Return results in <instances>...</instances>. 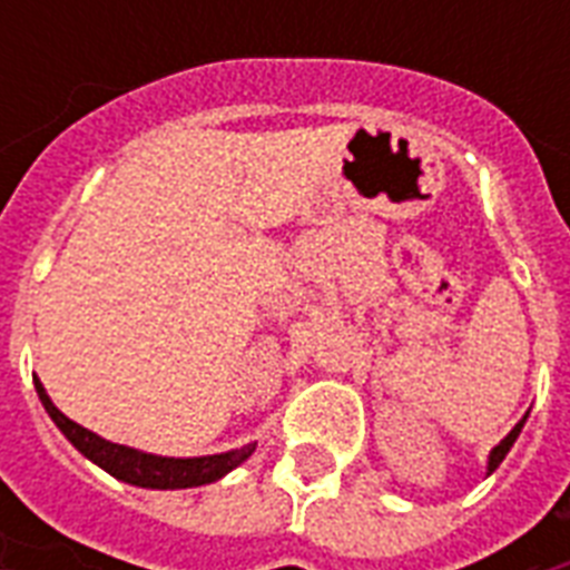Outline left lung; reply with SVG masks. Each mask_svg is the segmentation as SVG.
Returning <instances> with one entry per match:
<instances>
[{"instance_id": "1", "label": "left lung", "mask_w": 570, "mask_h": 570, "mask_svg": "<svg viewBox=\"0 0 570 570\" xmlns=\"http://www.w3.org/2000/svg\"><path fill=\"white\" fill-rule=\"evenodd\" d=\"M523 423H527V416H523L521 423L514 425L512 432L505 434L503 441L497 443V446H494V452H491V459H488V473H494V470H497V468H500V461H503V459H505V452L512 450V443H514V441H518V434H521Z\"/></svg>"}]
</instances>
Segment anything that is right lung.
Segmentation results:
<instances>
[{"label": "right lung", "mask_w": 570, "mask_h": 570, "mask_svg": "<svg viewBox=\"0 0 570 570\" xmlns=\"http://www.w3.org/2000/svg\"><path fill=\"white\" fill-rule=\"evenodd\" d=\"M35 390H38L40 402L47 407V414L52 416V423L65 432V438L73 443L76 450L88 455L94 464H100L102 470H109L111 476L124 479L129 485L138 488H195L206 485L222 479L227 470L248 459L254 452V443L242 446V450L222 452V455H206V459H163V455H147V452L129 450L120 443L102 441L100 434L88 432L73 420H67L52 402H49L47 390L35 379Z\"/></svg>", "instance_id": "add662e5"}]
</instances>
